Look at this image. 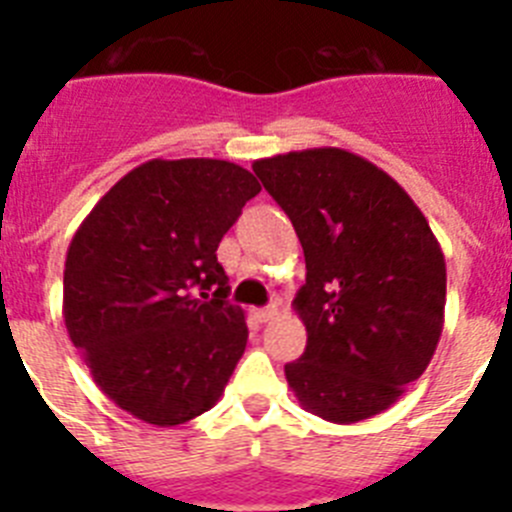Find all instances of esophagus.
Returning <instances> with one entry per match:
<instances>
[{
	"label": "esophagus",
	"mask_w": 512,
	"mask_h": 512,
	"mask_svg": "<svg viewBox=\"0 0 512 512\" xmlns=\"http://www.w3.org/2000/svg\"><path fill=\"white\" fill-rule=\"evenodd\" d=\"M253 315H256V320H259V323H269V320L274 318V315H277V305L261 307V310H256V312H253Z\"/></svg>",
	"instance_id": "1"
}]
</instances>
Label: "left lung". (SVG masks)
Segmentation results:
<instances>
[{
    "instance_id": "8db88e82",
    "label": "left lung",
    "mask_w": 512,
    "mask_h": 512,
    "mask_svg": "<svg viewBox=\"0 0 512 512\" xmlns=\"http://www.w3.org/2000/svg\"><path fill=\"white\" fill-rule=\"evenodd\" d=\"M253 171L305 251L292 305L307 346L284 366L289 387L330 423L392 408L443 330L446 261L431 225L387 171L343 148L259 158Z\"/></svg>"
}]
</instances>
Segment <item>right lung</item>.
<instances>
[{"label": "right lung", "instance_id": "obj_1", "mask_svg": "<svg viewBox=\"0 0 512 512\" xmlns=\"http://www.w3.org/2000/svg\"><path fill=\"white\" fill-rule=\"evenodd\" d=\"M259 192L230 161L153 158L84 217L66 253L63 320L117 408L171 428L220 400L248 325L225 300L215 251Z\"/></svg>", "mask_w": 512, "mask_h": 512}]
</instances>
